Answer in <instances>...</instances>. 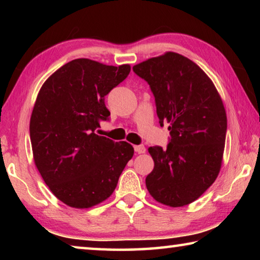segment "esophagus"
Returning a JSON list of instances; mask_svg holds the SVG:
<instances>
[{"label": "esophagus", "instance_id": "obj_1", "mask_svg": "<svg viewBox=\"0 0 260 260\" xmlns=\"http://www.w3.org/2000/svg\"><path fill=\"white\" fill-rule=\"evenodd\" d=\"M134 150L138 153H144L146 152V147L142 146V144H140V146H134Z\"/></svg>", "mask_w": 260, "mask_h": 260}]
</instances>
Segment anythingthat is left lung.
<instances>
[{
	"mask_svg": "<svg viewBox=\"0 0 260 260\" xmlns=\"http://www.w3.org/2000/svg\"><path fill=\"white\" fill-rule=\"evenodd\" d=\"M155 96L160 126L169 124L170 143L148 149L155 166L146 178L150 195L179 208L192 203L221 169L227 117L222 100L199 65L167 51L133 67Z\"/></svg>",
	"mask_w": 260,
	"mask_h": 260,
	"instance_id": "1",
	"label": "left lung"
}]
</instances>
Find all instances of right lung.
I'll return each mask as SVG.
<instances>
[{
    "label": "right lung",
    "instance_id": "add662e5",
    "mask_svg": "<svg viewBox=\"0 0 260 260\" xmlns=\"http://www.w3.org/2000/svg\"><path fill=\"white\" fill-rule=\"evenodd\" d=\"M131 72L78 58L47 79L29 121L33 158L51 192L74 209H89L109 199L134 149L126 141L98 135L110 111L104 99Z\"/></svg>",
    "mask_w": 260,
    "mask_h": 260
}]
</instances>
